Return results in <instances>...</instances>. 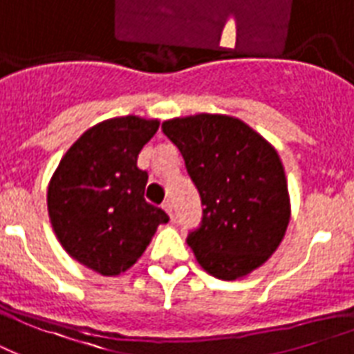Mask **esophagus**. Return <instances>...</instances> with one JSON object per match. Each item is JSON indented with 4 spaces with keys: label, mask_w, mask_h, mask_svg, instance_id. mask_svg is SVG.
Returning <instances> with one entry per match:
<instances>
[{
    "label": "esophagus",
    "mask_w": 354,
    "mask_h": 354,
    "mask_svg": "<svg viewBox=\"0 0 354 354\" xmlns=\"http://www.w3.org/2000/svg\"><path fill=\"white\" fill-rule=\"evenodd\" d=\"M162 209H164L169 216H174V205H171V201H167L166 199V201L162 203Z\"/></svg>",
    "instance_id": "obj_1"
}]
</instances>
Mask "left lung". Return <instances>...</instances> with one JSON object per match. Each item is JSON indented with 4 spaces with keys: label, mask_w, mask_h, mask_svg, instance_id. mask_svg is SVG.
<instances>
[{
    "label": "left lung",
    "mask_w": 354,
    "mask_h": 354,
    "mask_svg": "<svg viewBox=\"0 0 354 354\" xmlns=\"http://www.w3.org/2000/svg\"><path fill=\"white\" fill-rule=\"evenodd\" d=\"M162 130L185 158L203 205L187 243L209 274L237 280L261 267L289 224L288 180L270 143L241 119H171Z\"/></svg>",
    "instance_id": "1"
}]
</instances>
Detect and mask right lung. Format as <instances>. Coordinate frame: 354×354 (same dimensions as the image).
I'll list each match as a JSON object with an SVG mask.
<instances>
[{"label": "right lung", "instance_id": "add662e5", "mask_svg": "<svg viewBox=\"0 0 354 354\" xmlns=\"http://www.w3.org/2000/svg\"><path fill=\"white\" fill-rule=\"evenodd\" d=\"M158 121L136 115L95 124L61 158L48 187V214L61 246L102 276L124 272L169 216L145 201L138 155Z\"/></svg>", "mask_w": 354, "mask_h": 354}]
</instances>
